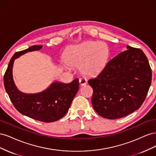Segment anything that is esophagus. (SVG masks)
Instances as JSON below:
<instances>
[{
  "instance_id": "1",
  "label": "esophagus",
  "mask_w": 156,
  "mask_h": 156,
  "mask_svg": "<svg viewBox=\"0 0 156 156\" xmlns=\"http://www.w3.org/2000/svg\"><path fill=\"white\" fill-rule=\"evenodd\" d=\"M87 83V80L84 78V77H81L79 79V84H81V86H83V85H85V84Z\"/></svg>"
}]
</instances>
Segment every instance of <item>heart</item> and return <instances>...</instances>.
<instances>
[{"mask_svg": "<svg viewBox=\"0 0 156 156\" xmlns=\"http://www.w3.org/2000/svg\"><path fill=\"white\" fill-rule=\"evenodd\" d=\"M109 57V50L103 42L86 41L69 48L64 56L68 65H80V69L88 76H94L105 68Z\"/></svg>", "mask_w": 156, "mask_h": 156, "instance_id": "1", "label": "heart"}]
</instances>
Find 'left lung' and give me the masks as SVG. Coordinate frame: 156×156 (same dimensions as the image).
Returning <instances> with one entry per match:
<instances>
[{
    "mask_svg": "<svg viewBox=\"0 0 156 156\" xmlns=\"http://www.w3.org/2000/svg\"><path fill=\"white\" fill-rule=\"evenodd\" d=\"M127 49L88 81L93 89L94 110L107 119H120L139 109L152 82V69L144 52L130 46Z\"/></svg>",
    "mask_w": 156,
    "mask_h": 156,
    "instance_id": "left-lung-1",
    "label": "left lung"
}]
</instances>
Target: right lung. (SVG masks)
Returning <instances> with one entry per match:
<instances>
[{
	"label": "right lung",
	"instance_id": "obj_1",
	"mask_svg": "<svg viewBox=\"0 0 156 156\" xmlns=\"http://www.w3.org/2000/svg\"><path fill=\"white\" fill-rule=\"evenodd\" d=\"M41 45H33L13 55L4 75V84L13 106L22 115L44 122L58 120L66 114L79 90V80L68 84L54 83L39 94H27L20 92L12 78L13 61L27 52L40 50Z\"/></svg>",
	"mask_w": 156,
	"mask_h": 156
}]
</instances>
